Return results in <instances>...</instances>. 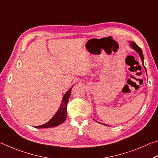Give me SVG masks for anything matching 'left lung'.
Instances as JSON below:
<instances>
[{
	"instance_id": "8db88e82",
	"label": "left lung",
	"mask_w": 158,
	"mask_h": 158,
	"mask_svg": "<svg viewBox=\"0 0 158 158\" xmlns=\"http://www.w3.org/2000/svg\"><path fill=\"white\" fill-rule=\"evenodd\" d=\"M131 46L132 47V48H133L135 51L136 52H137L138 53H139V56H140V57H141V60H142V64H143V67H144V69H145V70L146 71V67L144 66V65H143V52H142V50L141 49V48H139V46H138L136 44H135L134 41H131ZM102 124H103V123H102Z\"/></svg>"
}]
</instances>
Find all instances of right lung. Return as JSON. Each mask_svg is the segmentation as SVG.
<instances>
[{
  "label": "right lung",
  "mask_w": 158,
  "mask_h": 158,
  "mask_svg": "<svg viewBox=\"0 0 158 158\" xmlns=\"http://www.w3.org/2000/svg\"><path fill=\"white\" fill-rule=\"evenodd\" d=\"M72 87L66 92L62 98V103L60 107L59 110L57 112L56 114L54 115L51 120L48 121V122L45 124H43L41 126H35L37 128H52L57 126L60 125L61 123H63L66 120V116H67V112H66V107H67V103L69 101V98L70 97L71 93Z\"/></svg>",
  "instance_id": "obj_1"
}]
</instances>
